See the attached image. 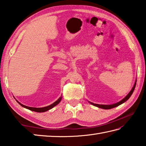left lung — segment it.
Returning a JSON list of instances; mask_svg holds the SVG:
<instances>
[{"mask_svg":"<svg viewBox=\"0 0 146 146\" xmlns=\"http://www.w3.org/2000/svg\"><path fill=\"white\" fill-rule=\"evenodd\" d=\"M136 82H137V80H136L135 84H134V86H133L132 89L131 90V91L129 92V94L127 95L124 98L122 99V100L121 101L117 102V104H113V105H98V104H94V103H91V102H90V104H92L93 105H94V106H96V107H97L98 108H104V109H110V108H112L119 106V105H121L123 103H124L125 102H126L130 97H131V96L132 95V94H133V92H134V89H135V85H136Z\"/></svg>","mask_w":146,"mask_h":146,"instance_id":"8db88e82","label":"left lung"}]
</instances>
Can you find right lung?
<instances>
[{"label":"right lung","instance_id":"1","mask_svg":"<svg viewBox=\"0 0 146 146\" xmlns=\"http://www.w3.org/2000/svg\"><path fill=\"white\" fill-rule=\"evenodd\" d=\"M61 100V97H60V98L58 99V100H57L55 102H54V103L52 104L49 105V106L45 107H42V108H35V107H27V106H26V105H24L23 104H20L19 102H17L21 105L22 107H23L26 108H27V109H29L30 110H32V111H36V112H44V111H46L51 109L52 108H53L54 106H56V105H57L59 103H60Z\"/></svg>","mask_w":146,"mask_h":146}]
</instances>
